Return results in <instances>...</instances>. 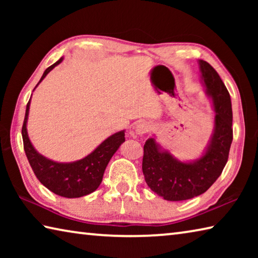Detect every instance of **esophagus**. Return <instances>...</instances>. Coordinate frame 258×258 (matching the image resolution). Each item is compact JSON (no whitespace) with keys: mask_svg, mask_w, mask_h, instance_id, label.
<instances>
[{"mask_svg":"<svg viewBox=\"0 0 258 258\" xmlns=\"http://www.w3.org/2000/svg\"><path fill=\"white\" fill-rule=\"evenodd\" d=\"M134 131L138 135L147 134L151 131V125L148 123V121H140V123H138L137 126L134 127Z\"/></svg>","mask_w":258,"mask_h":258,"instance_id":"obj_1","label":"esophagus"}]
</instances>
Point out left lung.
<instances>
[{"label": "left lung", "mask_w": 258, "mask_h": 258, "mask_svg": "<svg viewBox=\"0 0 258 258\" xmlns=\"http://www.w3.org/2000/svg\"><path fill=\"white\" fill-rule=\"evenodd\" d=\"M199 66L215 111V127L206 152L194 163H182L168 151L161 150L154 138L148 139L143 147L142 172L147 184L169 202L191 199L206 192L222 174L233 139L229 91L207 61L199 60Z\"/></svg>", "instance_id": "8db88e82"}]
</instances>
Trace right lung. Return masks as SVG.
Returning <instances> with one entry per match:
<instances>
[{
	"label": "right lung",
	"instance_id": "1",
	"mask_svg": "<svg viewBox=\"0 0 258 258\" xmlns=\"http://www.w3.org/2000/svg\"><path fill=\"white\" fill-rule=\"evenodd\" d=\"M61 61H62V58H60L55 63L45 69L37 85ZM29 104L30 99L26 107V115L21 134H23L26 156H27L30 167L38 181L53 194L64 198H80L83 196L92 194L101 183L109 160L118 150L121 143L125 141L124 131L112 134L111 137L104 140L97 149L87 155L85 158L74 161V163H56V161L47 159L38 154L32 146V142L28 138L27 127H26Z\"/></svg>",
	"mask_w": 258,
	"mask_h": 258
}]
</instances>
